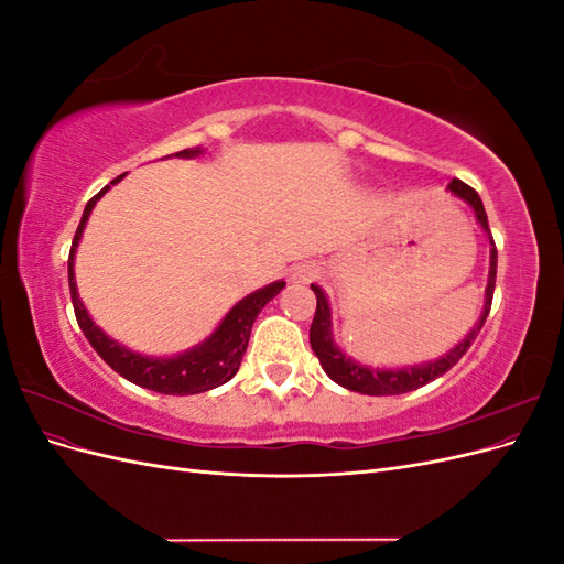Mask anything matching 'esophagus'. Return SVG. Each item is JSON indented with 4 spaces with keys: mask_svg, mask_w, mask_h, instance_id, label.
<instances>
[{
    "mask_svg": "<svg viewBox=\"0 0 564 564\" xmlns=\"http://www.w3.org/2000/svg\"><path fill=\"white\" fill-rule=\"evenodd\" d=\"M317 278H319V268L315 263H311V261L299 263V265L292 268V280L299 282V284H308V282L317 280Z\"/></svg>",
    "mask_w": 564,
    "mask_h": 564,
    "instance_id": "34e87169",
    "label": "esophagus"
}]
</instances>
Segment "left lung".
<instances>
[{
  "instance_id": "obj_1",
  "label": "left lung",
  "mask_w": 564,
  "mask_h": 564,
  "mask_svg": "<svg viewBox=\"0 0 564 564\" xmlns=\"http://www.w3.org/2000/svg\"><path fill=\"white\" fill-rule=\"evenodd\" d=\"M447 191L456 197H460L464 202H468L477 224L482 226V230L489 235V280H487V289H485V308L480 319L475 322V327L468 332V336L456 344L447 355L437 357L433 362H423V365H414V367H402V369H373V367H365L360 362H355L352 357H346L344 350H338V346L334 344V334H332V308H329V301L324 296L322 289L317 284H311V289L317 296V311L311 324V348L317 355V360L322 365V369L327 371V377L344 386L348 390L355 392H362V395H402V392L409 390H416L425 383L435 381L442 373L449 371L460 357L466 355V350L473 346V340L480 334L482 324L489 315L491 308V296H494V284H497V245L491 240V232H489V224H487V214L482 207V199L477 195L470 185H466L464 181L454 178Z\"/></svg>"
}]
</instances>
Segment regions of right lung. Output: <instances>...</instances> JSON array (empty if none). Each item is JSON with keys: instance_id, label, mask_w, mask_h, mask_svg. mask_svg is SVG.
Listing matches in <instances>:
<instances>
[{"instance_id": "1", "label": "right lung", "mask_w": 564, "mask_h": 564, "mask_svg": "<svg viewBox=\"0 0 564 564\" xmlns=\"http://www.w3.org/2000/svg\"><path fill=\"white\" fill-rule=\"evenodd\" d=\"M199 152H202L199 145L185 148V150L176 152V158H195V155H199ZM122 178H124V174L110 181V185L119 183ZM110 185H106L104 191L94 195L87 202V207H84V214H82V220H79L75 240H73L70 259H67V280H70V296H73L79 329L84 332V336L89 338L91 348L100 357H104V360L119 373V377H124L127 381L141 386V388L162 392V395H195V392H207L212 388L228 383L237 373V369H240L242 355L247 350L249 336H251L253 319L259 317V313L263 311V305L268 301H272L282 292L284 282L278 280L263 289H256L253 294L245 296L240 303H235L230 313L220 319L216 332L209 338H204L199 346L185 350L181 355L148 357V355H139L124 346H119L117 340H112L104 329L96 327L87 308H84V303L79 301L77 282H75V251L82 240L84 226H87L89 214L96 207V202L110 191Z\"/></svg>"}]
</instances>
